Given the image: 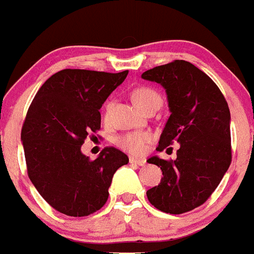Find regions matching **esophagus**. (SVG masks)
I'll return each mask as SVG.
<instances>
[{
    "instance_id": "34e87169",
    "label": "esophagus",
    "mask_w": 254,
    "mask_h": 254,
    "mask_svg": "<svg viewBox=\"0 0 254 254\" xmlns=\"http://www.w3.org/2000/svg\"><path fill=\"white\" fill-rule=\"evenodd\" d=\"M129 163H131V164H136V165H140V167H142V165H145V164H146V160H145V159L129 158Z\"/></svg>"
}]
</instances>
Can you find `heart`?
<instances>
[{
	"instance_id": "heart-1",
	"label": "heart",
	"mask_w": 254,
	"mask_h": 254,
	"mask_svg": "<svg viewBox=\"0 0 254 254\" xmlns=\"http://www.w3.org/2000/svg\"><path fill=\"white\" fill-rule=\"evenodd\" d=\"M132 98L142 111H145L150 105L161 104L160 95L150 87H138L133 91ZM111 108V103L105 105V117L109 116ZM150 141H151V134L147 132H129V133L121 134L116 138V143L121 149L134 155L143 154Z\"/></svg>"
}]
</instances>
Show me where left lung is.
Segmentation results:
<instances>
[{
  "instance_id": "obj_1",
  "label": "left lung",
  "mask_w": 254,
  "mask_h": 254,
  "mask_svg": "<svg viewBox=\"0 0 254 254\" xmlns=\"http://www.w3.org/2000/svg\"><path fill=\"white\" fill-rule=\"evenodd\" d=\"M141 77L160 84L167 93L170 116L156 150L179 143L176 160L159 156L147 160L164 176L147 190V198L163 212L183 214L202 205L228 172L232 161L230 111L216 84L187 61L154 67Z\"/></svg>"
}]
</instances>
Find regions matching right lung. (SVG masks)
Masks as SVG:
<instances>
[{
  "label": "right lung",
  "mask_w": 254,
  "mask_h": 254,
  "mask_svg": "<svg viewBox=\"0 0 254 254\" xmlns=\"http://www.w3.org/2000/svg\"><path fill=\"white\" fill-rule=\"evenodd\" d=\"M128 75L62 69L42 85L21 129L26 168L40 196L67 216L94 214L107 202L112 178L128 156L105 147L95 160L81 152L100 128L99 109Z\"/></svg>",
  "instance_id": "right-lung-1"
}]
</instances>
